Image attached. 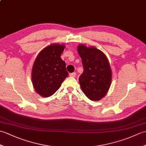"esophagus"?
Here are the masks:
<instances>
[{"mask_svg": "<svg viewBox=\"0 0 146 146\" xmlns=\"http://www.w3.org/2000/svg\"><path fill=\"white\" fill-rule=\"evenodd\" d=\"M76 73L74 72V73H70V76H71V77H75L76 76Z\"/></svg>", "mask_w": 146, "mask_h": 146, "instance_id": "obj_1", "label": "esophagus"}]
</instances>
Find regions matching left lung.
Here are the masks:
<instances>
[{"mask_svg":"<svg viewBox=\"0 0 146 146\" xmlns=\"http://www.w3.org/2000/svg\"><path fill=\"white\" fill-rule=\"evenodd\" d=\"M83 72L79 82L83 93L94 101L100 100L107 94L111 82V71L106 56L94 46H78Z\"/></svg>","mask_w":146,"mask_h":146,"instance_id":"left-lung-1","label":"left lung"}]
</instances>
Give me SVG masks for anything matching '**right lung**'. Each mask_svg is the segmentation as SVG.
<instances>
[{
  "label": "right lung",
  "instance_id": "add662e5",
  "mask_svg": "<svg viewBox=\"0 0 146 146\" xmlns=\"http://www.w3.org/2000/svg\"><path fill=\"white\" fill-rule=\"evenodd\" d=\"M64 45L52 44L39 52L32 69V82L35 90L42 97L53 95L68 76L66 63L61 55Z\"/></svg>",
  "mask_w": 146,
  "mask_h": 146
}]
</instances>
